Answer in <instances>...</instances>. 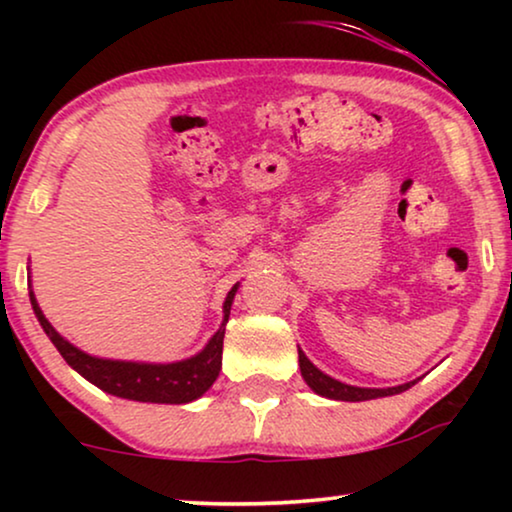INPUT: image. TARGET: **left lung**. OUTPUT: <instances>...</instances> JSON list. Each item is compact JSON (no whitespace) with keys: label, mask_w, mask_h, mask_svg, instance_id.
<instances>
[{"label":"left lung","mask_w":512,"mask_h":512,"mask_svg":"<svg viewBox=\"0 0 512 512\" xmlns=\"http://www.w3.org/2000/svg\"><path fill=\"white\" fill-rule=\"evenodd\" d=\"M298 363H300V375H303V380L307 382V387H310L314 394L319 396H326V398H333V401H349V403H356V401H373V398H382V396H394V394H401V391L410 389L412 384H417V380L412 382H405V384H398V387H387V389H370V387H352V384H345L340 380H335V377L321 373V370L314 366V363L307 359L303 349L298 347Z\"/></svg>","instance_id":"obj_1"}]
</instances>
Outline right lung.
Masks as SVG:
<instances>
[{"mask_svg": "<svg viewBox=\"0 0 512 512\" xmlns=\"http://www.w3.org/2000/svg\"><path fill=\"white\" fill-rule=\"evenodd\" d=\"M235 284L223 300V321L205 347L191 359L174 361V363H146V361H118V359H100L90 356L74 347L72 342L51 326V321L44 317L41 307L34 298L30 286V303L37 314L41 328L51 338L55 349L62 354L69 366H72L81 377H86L90 384L107 391L111 396L128 398V401L139 403H170L181 405L191 403L200 398L212 387L221 370V354H223V335H226V324L230 317V307L237 293Z\"/></svg>", "mask_w": 512, "mask_h": 512, "instance_id": "1", "label": "right lung"}]
</instances>
